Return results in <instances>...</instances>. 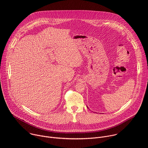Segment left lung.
I'll list each match as a JSON object with an SVG mask.
<instances>
[{"instance_id": "8db88e82", "label": "left lung", "mask_w": 148, "mask_h": 148, "mask_svg": "<svg viewBox=\"0 0 148 148\" xmlns=\"http://www.w3.org/2000/svg\"><path fill=\"white\" fill-rule=\"evenodd\" d=\"M87 108H88V107H87Z\"/></svg>"}]
</instances>
